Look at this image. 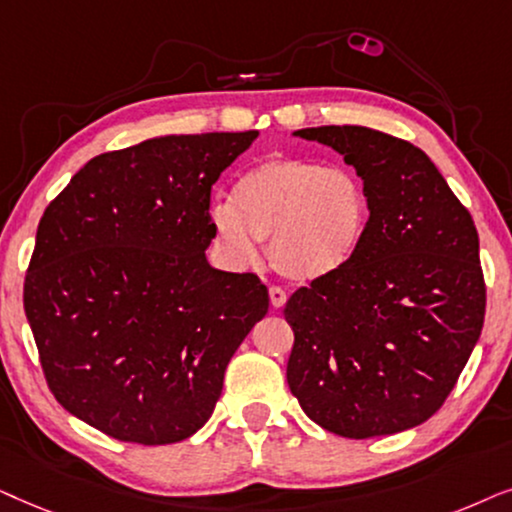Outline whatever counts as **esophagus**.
I'll return each instance as SVG.
<instances>
[{
    "mask_svg": "<svg viewBox=\"0 0 512 512\" xmlns=\"http://www.w3.org/2000/svg\"><path fill=\"white\" fill-rule=\"evenodd\" d=\"M269 299H271V306L281 309V306L288 302V292H285L281 285H271V288H269Z\"/></svg>",
    "mask_w": 512,
    "mask_h": 512,
    "instance_id": "1",
    "label": "esophagus"
}]
</instances>
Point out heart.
I'll list each match as a JSON object with an SVG mask.
<instances>
[{
	"label": "heart",
	"mask_w": 512,
	"mask_h": 512,
	"mask_svg": "<svg viewBox=\"0 0 512 512\" xmlns=\"http://www.w3.org/2000/svg\"><path fill=\"white\" fill-rule=\"evenodd\" d=\"M370 220L365 182L349 168L313 159H269L238 177L231 203L210 208L215 241L236 262L267 241L271 267L316 281L351 262Z\"/></svg>",
	"instance_id": "b5f03b06"
}]
</instances>
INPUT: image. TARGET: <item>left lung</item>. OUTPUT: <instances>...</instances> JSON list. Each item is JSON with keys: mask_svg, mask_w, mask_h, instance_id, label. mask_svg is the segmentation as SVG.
<instances>
[{"mask_svg": "<svg viewBox=\"0 0 512 512\" xmlns=\"http://www.w3.org/2000/svg\"><path fill=\"white\" fill-rule=\"evenodd\" d=\"M363 177L370 220L351 262L285 304L290 391L325 431L365 440L424 424L478 344L487 285L468 208L419 147L365 126L297 131Z\"/></svg>", "mask_w": 512, "mask_h": 512, "instance_id": "left-lung-1", "label": "left lung"}]
</instances>
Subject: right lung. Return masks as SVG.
I'll return each mask as SVG.
<instances>
[{
    "instance_id": "right-lung-1",
    "label": "right lung",
    "mask_w": 512,
    "mask_h": 512,
    "mask_svg": "<svg viewBox=\"0 0 512 512\" xmlns=\"http://www.w3.org/2000/svg\"><path fill=\"white\" fill-rule=\"evenodd\" d=\"M257 131L166 135L95 156L46 206L23 304L44 379L109 438L170 445L206 424L269 311L255 274L213 269L210 192Z\"/></svg>"
}]
</instances>
